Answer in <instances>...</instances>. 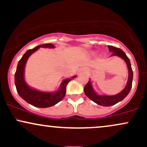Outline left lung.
Listing matches in <instances>:
<instances>
[{"instance_id": "obj_1", "label": "left lung", "mask_w": 147, "mask_h": 147, "mask_svg": "<svg viewBox=\"0 0 147 147\" xmlns=\"http://www.w3.org/2000/svg\"><path fill=\"white\" fill-rule=\"evenodd\" d=\"M108 48L109 49V51L112 52L113 54L111 55L112 56H118L124 60L126 62V65H127L128 69H129V78H128V82L126 84V87L124 88V90L119 93L115 95H99L94 90L92 86V84H91L90 81L86 84V85L84 86V92H85L86 95L87 96L88 98H90L91 100L93 101L94 102L97 104L98 105L103 106H111L115 105L117 103L121 102L123 100L128 94L129 93L130 90H131V87H132V82H133V70L131 68V62H130L129 59L126 56L125 52L122 51L121 49L115 48L114 46H110L109 45Z\"/></svg>"}]
</instances>
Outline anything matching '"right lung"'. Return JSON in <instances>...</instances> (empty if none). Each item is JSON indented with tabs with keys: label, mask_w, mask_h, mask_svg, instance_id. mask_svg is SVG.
<instances>
[{
	"label": "right lung",
	"mask_w": 147,
	"mask_h": 147,
	"mask_svg": "<svg viewBox=\"0 0 147 147\" xmlns=\"http://www.w3.org/2000/svg\"><path fill=\"white\" fill-rule=\"evenodd\" d=\"M39 48H54L55 45L51 43H47L36 46V48L28 50L18 61L16 71L14 75V82L18 95L25 101L34 106L38 108H48L52 106L62 100L65 95L66 86L72 78L64 79L61 82L59 89L56 92H42L30 88L25 82L24 79V70L27 61L32 54L36 51Z\"/></svg>",
	"instance_id": "right-lung-1"
}]
</instances>
